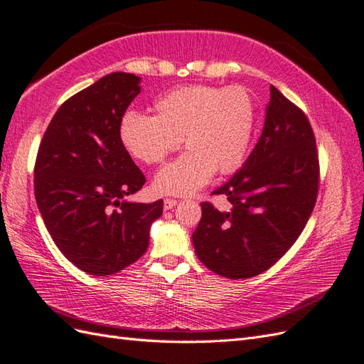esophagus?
I'll return each instance as SVG.
<instances>
[{
	"label": "esophagus",
	"mask_w": 364,
	"mask_h": 364,
	"mask_svg": "<svg viewBox=\"0 0 364 364\" xmlns=\"http://www.w3.org/2000/svg\"><path fill=\"white\" fill-rule=\"evenodd\" d=\"M176 205H177V200L176 199H165L164 200V208L165 210H171Z\"/></svg>",
	"instance_id": "obj_1"
}]
</instances>
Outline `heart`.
<instances>
[{"instance_id":"heart-1","label":"heart","mask_w":364,"mask_h":364,"mask_svg":"<svg viewBox=\"0 0 364 364\" xmlns=\"http://www.w3.org/2000/svg\"><path fill=\"white\" fill-rule=\"evenodd\" d=\"M154 111H127L119 136L127 151L148 165L165 161L182 137L188 149L159 170L153 182L157 193L191 194L215 171L228 174L242 165L255 123L252 99L242 87H177L154 103Z\"/></svg>"}]
</instances>
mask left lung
<instances>
[{
	"mask_svg": "<svg viewBox=\"0 0 364 364\" xmlns=\"http://www.w3.org/2000/svg\"><path fill=\"white\" fill-rule=\"evenodd\" d=\"M320 162L306 114L270 86V102L258 144L232 179L211 194L230 202L218 210L202 202L193 233L200 262L230 279L270 269L295 244L312 215Z\"/></svg>",
	"mask_w": 364,
	"mask_h": 364,
	"instance_id": "left-lung-1",
	"label": "left lung"
}]
</instances>
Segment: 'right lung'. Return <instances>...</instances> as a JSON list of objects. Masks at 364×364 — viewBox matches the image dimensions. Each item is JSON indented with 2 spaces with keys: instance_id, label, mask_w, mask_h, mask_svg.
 I'll return each mask as SVG.
<instances>
[{
  "instance_id": "obj_1",
  "label": "right lung",
  "mask_w": 364,
  "mask_h": 364,
  "mask_svg": "<svg viewBox=\"0 0 364 364\" xmlns=\"http://www.w3.org/2000/svg\"><path fill=\"white\" fill-rule=\"evenodd\" d=\"M140 77L112 73L60 106L33 168L35 199L58 250L75 267L106 277L148 249L164 200H125L145 176L122 145L119 125L140 92Z\"/></svg>"
}]
</instances>
